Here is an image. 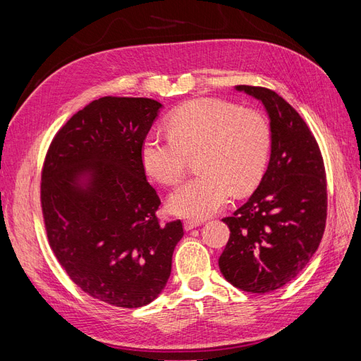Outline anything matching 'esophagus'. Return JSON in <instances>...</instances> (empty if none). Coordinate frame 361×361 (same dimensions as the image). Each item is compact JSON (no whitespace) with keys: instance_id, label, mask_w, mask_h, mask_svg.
I'll return each mask as SVG.
<instances>
[{"instance_id":"1","label":"esophagus","mask_w":361,"mask_h":361,"mask_svg":"<svg viewBox=\"0 0 361 361\" xmlns=\"http://www.w3.org/2000/svg\"><path fill=\"white\" fill-rule=\"evenodd\" d=\"M200 224H202V221H197V220H185V221H183L185 231H192V228L199 227Z\"/></svg>"}]
</instances>
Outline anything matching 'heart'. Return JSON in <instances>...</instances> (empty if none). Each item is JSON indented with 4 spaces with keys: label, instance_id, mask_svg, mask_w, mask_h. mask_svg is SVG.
I'll list each match as a JSON object with an SVG mask.
<instances>
[{
    "label": "heart",
    "instance_id": "1",
    "mask_svg": "<svg viewBox=\"0 0 361 361\" xmlns=\"http://www.w3.org/2000/svg\"><path fill=\"white\" fill-rule=\"evenodd\" d=\"M170 135H146L141 162L150 178L171 187L197 157V176L174 190L169 199L173 214L203 220L235 194L255 190L264 176L271 147L267 120L255 110L215 97L190 101L169 117Z\"/></svg>",
    "mask_w": 361,
    "mask_h": 361
}]
</instances>
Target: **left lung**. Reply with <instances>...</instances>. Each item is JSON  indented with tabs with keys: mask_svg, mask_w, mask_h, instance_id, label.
<instances>
[{
	"mask_svg": "<svg viewBox=\"0 0 361 361\" xmlns=\"http://www.w3.org/2000/svg\"><path fill=\"white\" fill-rule=\"evenodd\" d=\"M264 104L271 158L257 190L223 218L231 236L218 259L238 289L272 292L293 280L318 250L326 221V180L321 150L302 117L265 87L236 85Z\"/></svg>",
	"mask_w": 361,
	"mask_h": 361,
	"instance_id": "8db88e82",
	"label": "left lung"
}]
</instances>
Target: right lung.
Returning <instances> with one entry per match:
<instances>
[{
	"label": "right lung",
	"instance_id": "right-lung-1",
	"mask_svg": "<svg viewBox=\"0 0 361 361\" xmlns=\"http://www.w3.org/2000/svg\"><path fill=\"white\" fill-rule=\"evenodd\" d=\"M162 105L105 96L52 138L40 203L51 250L76 286L116 307L154 301L171 272L182 221L159 223L141 145Z\"/></svg>",
	"mask_w": 361,
	"mask_h": 361
}]
</instances>
